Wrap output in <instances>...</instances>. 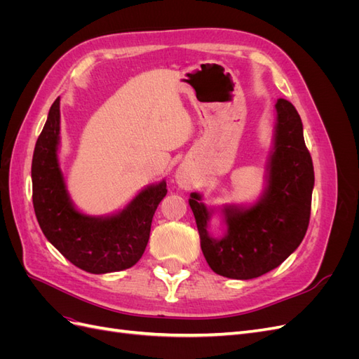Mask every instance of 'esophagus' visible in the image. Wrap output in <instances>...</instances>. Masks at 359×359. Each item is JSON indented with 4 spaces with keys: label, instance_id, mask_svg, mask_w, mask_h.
Listing matches in <instances>:
<instances>
[{
    "label": "esophagus",
    "instance_id": "esophagus-1",
    "mask_svg": "<svg viewBox=\"0 0 359 359\" xmlns=\"http://www.w3.org/2000/svg\"><path fill=\"white\" fill-rule=\"evenodd\" d=\"M177 182L180 184L181 187H186V189H189L190 186H191V178L189 177V173L184 170V169H180L178 172H177Z\"/></svg>",
    "mask_w": 359,
    "mask_h": 359
}]
</instances>
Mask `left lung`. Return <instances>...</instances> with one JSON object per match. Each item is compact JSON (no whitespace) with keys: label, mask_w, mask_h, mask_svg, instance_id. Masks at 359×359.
I'll list each match as a JSON object with an SVG mask.
<instances>
[{"label":"left lung","mask_w":359,"mask_h":359,"mask_svg":"<svg viewBox=\"0 0 359 359\" xmlns=\"http://www.w3.org/2000/svg\"><path fill=\"white\" fill-rule=\"evenodd\" d=\"M276 109L266 190L250 208L224 206V236H210L211 212L201 194H190L202 253L214 273L227 278L250 280L269 273L295 252L307 232L314 186L311 156L295 106L278 99Z\"/></svg>","instance_id":"obj_1"}]
</instances>
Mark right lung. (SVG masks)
I'll list each match as a JSON object with an SVG mask.
<instances>
[{
    "instance_id": "obj_1",
    "label": "right lung",
    "mask_w": 359,
    "mask_h": 359,
    "mask_svg": "<svg viewBox=\"0 0 359 359\" xmlns=\"http://www.w3.org/2000/svg\"><path fill=\"white\" fill-rule=\"evenodd\" d=\"M60 97L49 109L46 124L32 156V205L48 241L73 265L91 274H106L133 266L149 240L151 222L166 181L140 191L123 211L90 217L74 208L58 163Z\"/></svg>"
}]
</instances>
